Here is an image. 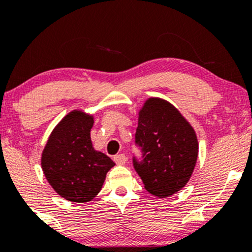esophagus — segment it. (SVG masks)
I'll return each instance as SVG.
<instances>
[{
    "mask_svg": "<svg viewBox=\"0 0 252 252\" xmlns=\"http://www.w3.org/2000/svg\"><path fill=\"white\" fill-rule=\"evenodd\" d=\"M114 161L117 164H126V156L124 155V154L115 155L114 156Z\"/></svg>",
    "mask_w": 252,
    "mask_h": 252,
    "instance_id": "34e87169",
    "label": "esophagus"
}]
</instances>
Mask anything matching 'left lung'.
Returning a JSON list of instances; mask_svg holds the SVG:
<instances>
[{
	"instance_id": "left-lung-1",
	"label": "left lung",
	"mask_w": 252,
	"mask_h": 252,
	"mask_svg": "<svg viewBox=\"0 0 252 252\" xmlns=\"http://www.w3.org/2000/svg\"><path fill=\"white\" fill-rule=\"evenodd\" d=\"M135 142L143 160L134 158V167L150 194L166 198L186 186L198 160V138L174 105L148 98L138 111Z\"/></svg>"
}]
</instances>
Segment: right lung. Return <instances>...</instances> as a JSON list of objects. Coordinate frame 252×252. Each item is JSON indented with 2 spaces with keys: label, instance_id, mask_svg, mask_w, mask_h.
<instances>
[{
  "label": "right lung",
  "instance_id": "right-lung-1",
  "mask_svg": "<svg viewBox=\"0 0 252 252\" xmlns=\"http://www.w3.org/2000/svg\"><path fill=\"white\" fill-rule=\"evenodd\" d=\"M94 116L73 110L57 124L41 154V168L48 184L72 202L91 201L102 189L115 162L94 148Z\"/></svg>",
  "mask_w": 252,
  "mask_h": 252
}]
</instances>
